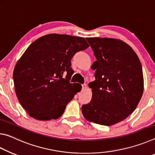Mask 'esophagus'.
<instances>
[{"label": "esophagus", "mask_w": 155, "mask_h": 155, "mask_svg": "<svg viewBox=\"0 0 155 155\" xmlns=\"http://www.w3.org/2000/svg\"><path fill=\"white\" fill-rule=\"evenodd\" d=\"M87 88V84H82V89H86V88Z\"/></svg>", "instance_id": "obj_1"}]
</instances>
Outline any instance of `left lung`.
I'll list each match as a JSON object with an SVG mask.
<instances>
[{
    "instance_id": "left-lung-1",
    "label": "left lung",
    "mask_w": 155,
    "mask_h": 155,
    "mask_svg": "<svg viewBox=\"0 0 155 155\" xmlns=\"http://www.w3.org/2000/svg\"><path fill=\"white\" fill-rule=\"evenodd\" d=\"M96 61L95 80L88 84L92 99L82 106L86 120L104 126L124 120L135 110L143 91L141 64L133 49L122 40L87 38Z\"/></svg>"
}]
</instances>
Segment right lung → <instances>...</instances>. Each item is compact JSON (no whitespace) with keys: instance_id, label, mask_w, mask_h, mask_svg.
<instances>
[{"instance_id":"right-lung-1","label":"right lung","mask_w":155,"mask_h":155,"mask_svg":"<svg viewBox=\"0 0 155 155\" xmlns=\"http://www.w3.org/2000/svg\"><path fill=\"white\" fill-rule=\"evenodd\" d=\"M89 47L84 38L45 35L32 42L15 66L16 94L29 115L38 120H56L82 87L70 83L71 60ZM65 78H64V76Z\"/></svg>"}]
</instances>
